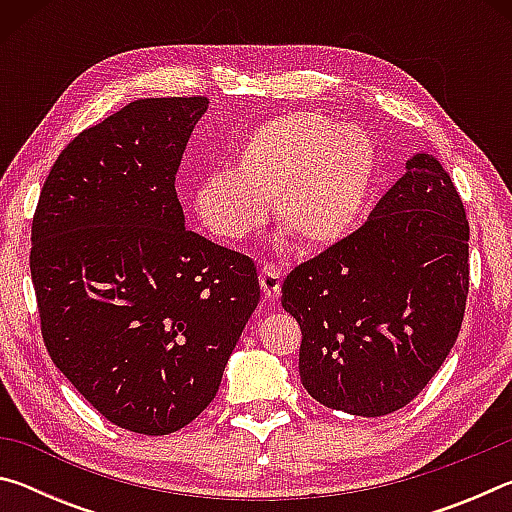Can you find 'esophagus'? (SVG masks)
Masks as SVG:
<instances>
[{
    "label": "esophagus",
    "instance_id": "1",
    "mask_svg": "<svg viewBox=\"0 0 512 512\" xmlns=\"http://www.w3.org/2000/svg\"><path fill=\"white\" fill-rule=\"evenodd\" d=\"M259 284H262V291L268 300H277L282 291V271L273 264H264L262 271H259Z\"/></svg>",
    "mask_w": 512,
    "mask_h": 512
}]
</instances>
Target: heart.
<instances>
[{"label": "heart", "mask_w": 512, "mask_h": 512, "mask_svg": "<svg viewBox=\"0 0 512 512\" xmlns=\"http://www.w3.org/2000/svg\"><path fill=\"white\" fill-rule=\"evenodd\" d=\"M379 153L368 131L316 110L284 112L246 135L235 169H216L194 189L205 228L244 239L268 214L307 250L339 244L366 212Z\"/></svg>", "instance_id": "b5f03b06"}]
</instances>
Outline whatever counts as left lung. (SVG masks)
<instances>
[{
	"mask_svg": "<svg viewBox=\"0 0 512 512\" xmlns=\"http://www.w3.org/2000/svg\"><path fill=\"white\" fill-rule=\"evenodd\" d=\"M467 239L449 173L415 153L359 230L293 268L282 307L300 325V381L316 402L379 418L429 384L461 332Z\"/></svg>",
	"mask_w": 512,
	"mask_h": 512,
	"instance_id": "left-lung-1",
	"label": "left lung"
}]
</instances>
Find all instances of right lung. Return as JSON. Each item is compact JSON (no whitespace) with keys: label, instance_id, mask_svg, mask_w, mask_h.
<instances>
[{"label":"right lung","instance_id":"add662e5","mask_svg":"<svg viewBox=\"0 0 512 512\" xmlns=\"http://www.w3.org/2000/svg\"><path fill=\"white\" fill-rule=\"evenodd\" d=\"M207 97L140 99L76 135L40 192L31 277L56 368L103 418H198L259 302L253 259L185 228L176 173Z\"/></svg>","mask_w":512,"mask_h":512}]
</instances>
